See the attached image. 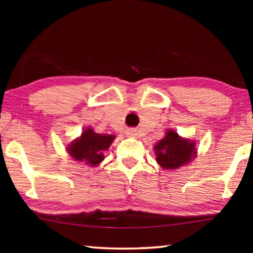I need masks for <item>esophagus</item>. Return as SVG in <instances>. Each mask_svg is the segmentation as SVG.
Returning <instances> with one entry per match:
<instances>
[{"mask_svg": "<svg viewBox=\"0 0 253 253\" xmlns=\"http://www.w3.org/2000/svg\"><path fill=\"white\" fill-rule=\"evenodd\" d=\"M127 135H129V136H136V130H135V129H128V130H127Z\"/></svg>", "mask_w": 253, "mask_h": 253, "instance_id": "obj_1", "label": "esophagus"}]
</instances>
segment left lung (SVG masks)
I'll use <instances>...</instances> for the list:
<instances>
[{
    "label": "left lung",
    "instance_id": "8db88e82",
    "mask_svg": "<svg viewBox=\"0 0 253 253\" xmlns=\"http://www.w3.org/2000/svg\"><path fill=\"white\" fill-rule=\"evenodd\" d=\"M194 149V143L182 139L177 132L169 130L166 132L164 138L156 144V161L163 169H177L195 156Z\"/></svg>",
    "mask_w": 253,
    "mask_h": 253
}]
</instances>
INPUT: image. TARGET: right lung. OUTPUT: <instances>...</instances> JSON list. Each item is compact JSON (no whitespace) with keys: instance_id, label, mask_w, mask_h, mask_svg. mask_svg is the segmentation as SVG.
Segmentation results:
<instances>
[{"instance_id":"obj_1","label":"right lung","mask_w":253,"mask_h":253,"mask_svg":"<svg viewBox=\"0 0 253 253\" xmlns=\"http://www.w3.org/2000/svg\"><path fill=\"white\" fill-rule=\"evenodd\" d=\"M115 138L113 135H100L92 129H85L79 139L68 147L70 155L76 161L85 162V164L97 165L104 160V152Z\"/></svg>"}]
</instances>
